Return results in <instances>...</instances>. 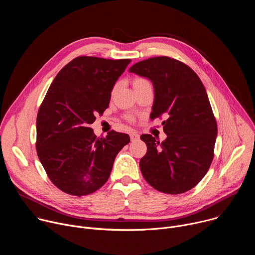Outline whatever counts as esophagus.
Returning a JSON list of instances; mask_svg holds the SVG:
<instances>
[{
    "label": "esophagus",
    "instance_id": "obj_1",
    "mask_svg": "<svg viewBox=\"0 0 255 255\" xmlns=\"http://www.w3.org/2000/svg\"><path fill=\"white\" fill-rule=\"evenodd\" d=\"M130 138H131V141H136L139 139V135L135 132H131L130 133Z\"/></svg>",
    "mask_w": 255,
    "mask_h": 255
}]
</instances>
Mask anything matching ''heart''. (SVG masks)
Wrapping results in <instances>:
<instances>
[{
    "label": "heart",
    "instance_id": "obj_1",
    "mask_svg": "<svg viewBox=\"0 0 255 255\" xmlns=\"http://www.w3.org/2000/svg\"><path fill=\"white\" fill-rule=\"evenodd\" d=\"M132 85H133V88H134L135 92L140 90V89H143L145 87H150L149 81H147L146 79H144V78H135L132 82ZM115 90H116V88L113 89V93L115 92Z\"/></svg>",
    "mask_w": 255,
    "mask_h": 255
}]
</instances>
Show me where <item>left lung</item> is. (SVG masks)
<instances>
[{
  "mask_svg": "<svg viewBox=\"0 0 255 255\" xmlns=\"http://www.w3.org/2000/svg\"><path fill=\"white\" fill-rule=\"evenodd\" d=\"M129 71L153 85L150 119L166 118L165 140L140 137L147 145L139 163L142 175L159 192L186 193L202 180L214 157L217 123L206 89L190 66L167 56L139 61Z\"/></svg>",
  "mask_w": 255,
  "mask_h": 255,
  "instance_id": "1",
  "label": "left lung"
}]
</instances>
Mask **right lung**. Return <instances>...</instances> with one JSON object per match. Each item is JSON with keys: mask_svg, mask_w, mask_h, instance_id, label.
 I'll use <instances>...</instances> for the list:
<instances>
[{"mask_svg": "<svg viewBox=\"0 0 255 255\" xmlns=\"http://www.w3.org/2000/svg\"><path fill=\"white\" fill-rule=\"evenodd\" d=\"M130 59L79 56L53 80L36 120V150L48 177L62 192L90 195L105 185L128 134L97 137L90 127L109 107L111 92Z\"/></svg>", "mask_w": 255, "mask_h": 255, "instance_id": "add662e5", "label": "right lung"}]
</instances>
